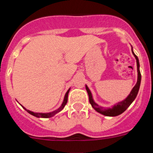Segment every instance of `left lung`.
<instances>
[{
  "label": "left lung",
  "instance_id": "left-lung-1",
  "mask_svg": "<svg viewBox=\"0 0 153 153\" xmlns=\"http://www.w3.org/2000/svg\"><path fill=\"white\" fill-rule=\"evenodd\" d=\"M132 52L134 55V56L136 57V63H137V71H138V78H137V83L135 85V86L132 88V91L130 92L129 95L126 97V100H124L122 102H119L117 105H115L113 108H109V109H105L103 107H101V106H99V105H97L93 100V97H92L91 92L90 91L89 88L86 86V91L88 93L89 95V101H90L91 106H93V108L95 109L96 111H97L98 113H101V114L104 115V116H106V117H116V116H118L120 115L121 113H123L127 108L130 106V104L133 102L135 99H136V96H137V93L140 90V83H141V74H140V63H139V59H138L137 56L135 54L133 51L132 50Z\"/></svg>",
  "mask_w": 153,
  "mask_h": 153
}]
</instances>
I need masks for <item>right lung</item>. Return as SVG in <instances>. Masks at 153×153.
I'll use <instances>...</instances> for the list:
<instances>
[{
  "label": "right lung",
  "mask_w": 153,
  "mask_h": 153,
  "mask_svg": "<svg viewBox=\"0 0 153 153\" xmlns=\"http://www.w3.org/2000/svg\"><path fill=\"white\" fill-rule=\"evenodd\" d=\"M69 91H70V90H69L67 92L66 95H65L64 100H63V104L61 105V106H60L59 109H57L56 110H55V111H53V112H51V113H33V112L30 111V110H28V109H26L24 107V109H25L27 112H28L30 114L33 115V116H34V117H40V118H50V117H53V116H54V115L56 114V113H57L58 112L61 111L62 109H63V107H64L65 105H66V104H67V100H68Z\"/></svg>",
  "instance_id": "obj_1"
}]
</instances>
